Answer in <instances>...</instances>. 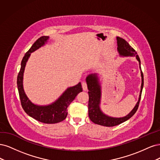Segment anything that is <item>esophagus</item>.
I'll list each match as a JSON object with an SVG mask.
<instances>
[{
    "label": "esophagus",
    "instance_id": "34e87169",
    "mask_svg": "<svg viewBox=\"0 0 160 160\" xmlns=\"http://www.w3.org/2000/svg\"><path fill=\"white\" fill-rule=\"evenodd\" d=\"M82 88H83L84 90H88V87H87V83L86 82H82Z\"/></svg>",
    "mask_w": 160,
    "mask_h": 160
}]
</instances>
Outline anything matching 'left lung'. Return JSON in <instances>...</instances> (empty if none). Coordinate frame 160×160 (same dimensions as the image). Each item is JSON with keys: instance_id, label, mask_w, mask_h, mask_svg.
I'll list each match as a JSON object with an SVG mask.
<instances>
[{"instance_id": "8db88e82", "label": "left lung", "mask_w": 160, "mask_h": 160, "mask_svg": "<svg viewBox=\"0 0 160 160\" xmlns=\"http://www.w3.org/2000/svg\"><path fill=\"white\" fill-rule=\"evenodd\" d=\"M117 43H118V50L120 54L124 56H136L137 60L140 62V68L141 70V76H142V86L141 90L139 96V100L134 108L132 110V112L123 118H116L109 117L102 112L100 108V98H101V89L100 85L98 81V78L96 74H90L86 78V82L88 85V115L90 120L96 124L100 126H104L107 127H112L119 125L120 123L126 122L131 117L134 115L136 112L139 104H140L142 89L143 86V75L140 66V59L139 56L137 54L136 50L133 49L132 46L128 43L126 40L120 37H117Z\"/></svg>"}]
</instances>
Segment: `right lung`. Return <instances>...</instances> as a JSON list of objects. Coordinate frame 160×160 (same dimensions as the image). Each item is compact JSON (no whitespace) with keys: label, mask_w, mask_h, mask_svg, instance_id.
<instances>
[{"label":"right lung","mask_w":160,"mask_h":160,"mask_svg":"<svg viewBox=\"0 0 160 160\" xmlns=\"http://www.w3.org/2000/svg\"><path fill=\"white\" fill-rule=\"evenodd\" d=\"M48 38L49 37L46 36L40 37L25 54L22 60L21 67H20V70L17 76V86L20 103H21L23 110L28 116L40 122L55 123L63 121L66 118L68 114L67 108L74 100L78 94L82 92V88L80 82L73 87L68 88L53 104L45 106H40L32 104L26 96L22 86L23 73L26 64L30 53L33 52L34 51L43 46L47 42Z\"/></svg>","instance_id":"right-lung-1"}]
</instances>
